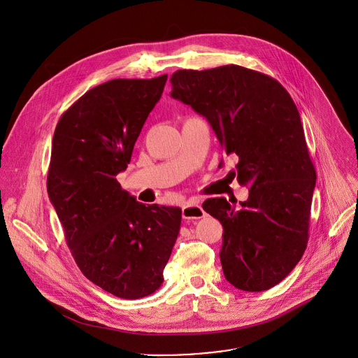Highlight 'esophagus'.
<instances>
[{"mask_svg": "<svg viewBox=\"0 0 358 358\" xmlns=\"http://www.w3.org/2000/svg\"><path fill=\"white\" fill-rule=\"evenodd\" d=\"M206 215L201 206L196 201H187L182 208V217L185 220H200Z\"/></svg>", "mask_w": 358, "mask_h": 358, "instance_id": "esophagus-1", "label": "esophagus"}]
</instances>
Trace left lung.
I'll return each instance as SVG.
<instances>
[{
    "mask_svg": "<svg viewBox=\"0 0 358 358\" xmlns=\"http://www.w3.org/2000/svg\"><path fill=\"white\" fill-rule=\"evenodd\" d=\"M171 85V97L208 120L225 155L236 159L229 175L250 187L240 210L224 197L203 204L224 227V275L244 292L271 289L308 241L317 175L297 107L278 80L238 65L180 69Z\"/></svg>",
    "mask_w": 358,
    "mask_h": 358,
    "instance_id": "8db88e82",
    "label": "left lung"
}]
</instances>
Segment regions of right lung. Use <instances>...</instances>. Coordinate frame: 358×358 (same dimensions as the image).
I'll use <instances>...</instances> for the list:
<instances>
[{
	"mask_svg": "<svg viewBox=\"0 0 358 358\" xmlns=\"http://www.w3.org/2000/svg\"><path fill=\"white\" fill-rule=\"evenodd\" d=\"M166 79L93 87L62 114L52 137L47 192L71 252L89 280L127 300L159 289L180 229L179 207L144 206L117 180Z\"/></svg>",
	"mask_w": 358,
	"mask_h": 358,
	"instance_id": "right-lung-1",
	"label": "right lung"
}]
</instances>
